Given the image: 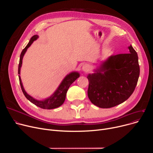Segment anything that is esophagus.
I'll return each mask as SVG.
<instances>
[{
	"label": "esophagus",
	"instance_id": "esophagus-1",
	"mask_svg": "<svg viewBox=\"0 0 153 153\" xmlns=\"http://www.w3.org/2000/svg\"><path fill=\"white\" fill-rule=\"evenodd\" d=\"M82 69L84 72H88V71H89V69H90V66H89V64H84V65L82 66Z\"/></svg>",
	"mask_w": 153,
	"mask_h": 153
}]
</instances>
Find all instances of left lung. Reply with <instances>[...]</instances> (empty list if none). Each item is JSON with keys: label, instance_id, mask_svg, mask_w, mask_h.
<instances>
[{"label": "left lung", "instance_id": "1", "mask_svg": "<svg viewBox=\"0 0 153 153\" xmlns=\"http://www.w3.org/2000/svg\"><path fill=\"white\" fill-rule=\"evenodd\" d=\"M129 53L109 56L95 73L89 74L87 95L95 105L102 108L114 107L129 98L140 76L137 53L131 45Z\"/></svg>", "mask_w": 153, "mask_h": 153}]
</instances>
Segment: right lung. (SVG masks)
<instances>
[{
	"mask_svg": "<svg viewBox=\"0 0 153 153\" xmlns=\"http://www.w3.org/2000/svg\"><path fill=\"white\" fill-rule=\"evenodd\" d=\"M38 38V36L37 35H34L32 36L30 40L29 43L27 45V46L24 48L22 50L21 54H20V61L19 64V69H18V74H20V69L22 67V59L23 58V56L26 53L28 48L31 46V45L33 43V42L35 40H36ZM80 76V74L77 72H72L70 74H68L64 79L62 80V81L58 87V89L56 90V91L53 93V94L50 96V97L47 99H45L43 100H38L35 99L28 95L26 91H25L22 82V80L20 78V75L19 76V81L20 84V86L22 88V91L25 96V97L30 101L32 103L35 104V105L43 108V109H53L55 108H57L60 107L62 104L64 103V100L66 99V95L67 91L69 89L70 85L73 83Z\"/></svg>",
	"mask_w": 153,
	"mask_h": 153,
	"instance_id": "1",
	"label": "right lung"
}]
</instances>
